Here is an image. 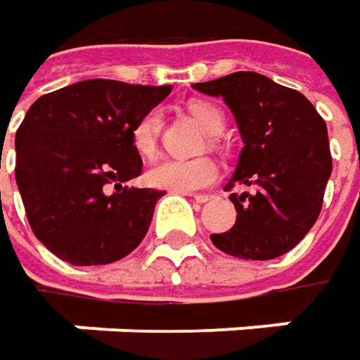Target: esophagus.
Returning a JSON list of instances; mask_svg holds the SVG:
<instances>
[{
    "label": "esophagus",
    "instance_id": "1",
    "mask_svg": "<svg viewBox=\"0 0 360 360\" xmlns=\"http://www.w3.org/2000/svg\"><path fill=\"white\" fill-rule=\"evenodd\" d=\"M193 199H195L197 203H205V201H210L211 197L213 195H210V193H193Z\"/></svg>",
    "mask_w": 360,
    "mask_h": 360
}]
</instances>
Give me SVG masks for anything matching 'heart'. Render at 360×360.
Masks as SVG:
<instances>
[{
    "instance_id": "heart-1",
    "label": "heart",
    "mask_w": 360,
    "mask_h": 360,
    "mask_svg": "<svg viewBox=\"0 0 360 360\" xmlns=\"http://www.w3.org/2000/svg\"><path fill=\"white\" fill-rule=\"evenodd\" d=\"M189 112L210 131L211 134H219L224 131V115L221 110L210 102H191ZM163 127V115L159 108H153L134 122L131 131L133 149L141 157H153L159 147V134ZM217 179V167L207 157L199 159H163L147 173V183L150 187L173 191V193H191L197 189L210 187Z\"/></svg>"
}]
</instances>
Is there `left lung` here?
<instances>
[{
    "mask_svg": "<svg viewBox=\"0 0 360 360\" xmlns=\"http://www.w3.org/2000/svg\"><path fill=\"white\" fill-rule=\"evenodd\" d=\"M193 88L221 96L242 134V155L226 189L238 183L256 189L229 195L238 211L236 224L211 233V242L233 258L284 256L321 215L333 171L324 118L304 94L256 72H233Z\"/></svg>",
    "mask_w": 360,
    "mask_h": 360,
    "instance_id": "obj_1",
    "label": "left lung"
}]
</instances>
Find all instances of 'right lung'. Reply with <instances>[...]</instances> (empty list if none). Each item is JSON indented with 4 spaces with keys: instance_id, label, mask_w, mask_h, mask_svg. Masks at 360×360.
<instances>
[{
    "instance_id": "1",
    "label": "right lung",
    "mask_w": 360,
    "mask_h": 360,
    "mask_svg": "<svg viewBox=\"0 0 360 360\" xmlns=\"http://www.w3.org/2000/svg\"><path fill=\"white\" fill-rule=\"evenodd\" d=\"M169 92L96 78L30 106L15 133V183L34 236L60 259L110 264L143 242L163 191L122 185L143 171L131 131Z\"/></svg>"
}]
</instances>
